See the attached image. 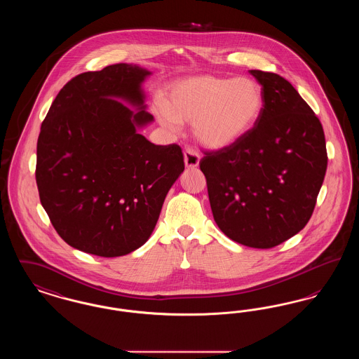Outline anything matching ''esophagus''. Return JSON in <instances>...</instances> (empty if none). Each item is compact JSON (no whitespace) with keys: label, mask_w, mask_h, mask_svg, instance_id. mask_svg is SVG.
Masks as SVG:
<instances>
[{"label":"esophagus","mask_w":359,"mask_h":359,"mask_svg":"<svg viewBox=\"0 0 359 359\" xmlns=\"http://www.w3.org/2000/svg\"><path fill=\"white\" fill-rule=\"evenodd\" d=\"M199 161H201V157L196 151L187 149L184 152V164L187 168H196L199 165Z\"/></svg>","instance_id":"1"}]
</instances>
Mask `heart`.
<instances>
[{"instance_id":"b5f03b06","label":"heart","mask_w":359,"mask_h":359,"mask_svg":"<svg viewBox=\"0 0 359 359\" xmlns=\"http://www.w3.org/2000/svg\"><path fill=\"white\" fill-rule=\"evenodd\" d=\"M262 107V88L252 78L194 75L168 87L156 114L165 126L192 122L195 140L207 149L219 151L255 128Z\"/></svg>"}]
</instances>
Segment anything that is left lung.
<instances>
[{"label":"left lung","instance_id":"8db88e82","mask_svg":"<svg viewBox=\"0 0 359 359\" xmlns=\"http://www.w3.org/2000/svg\"><path fill=\"white\" fill-rule=\"evenodd\" d=\"M249 72L262 86V113L237 144L205 154L201 170L224 236L269 249L297 234L313 212L327 170L325 132L287 79Z\"/></svg>","mask_w":359,"mask_h":359}]
</instances>
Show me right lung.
Segmentation results:
<instances>
[{"label": "right lung", "instance_id": "add662e5", "mask_svg": "<svg viewBox=\"0 0 359 359\" xmlns=\"http://www.w3.org/2000/svg\"><path fill=\"white\" fill-rule=\"evenodd\" d=\"M149 75L128 63L83 72L59 91L41 123L40 202L81 252L120 257L142 246L184 171L179 145H154L138 133L154 122L142 90Z\"/></svg>", "mask_w": 359, "mask_h": 359}]
</instances>
